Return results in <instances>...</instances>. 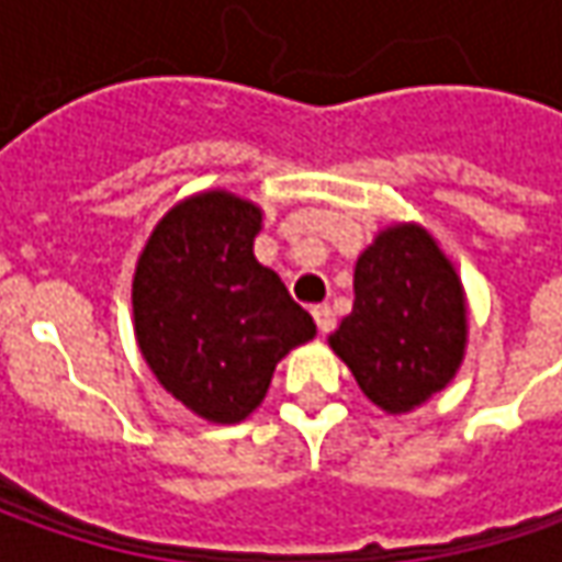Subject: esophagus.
I'll return each mask as SVG.
<instances>
[{
  "mask_svg": "<svg viewBox=\"0 0 562 562\" xmlns=\"http://www.w3.org/2000/svg\"><path fill=\"white\" fill-rule=\"evenodd\" d=\"M313 318H315V325H318V331H322V335H328V331L335 328V313H331V306H328V303L313 306Z\"/></svg>",
  "mask_w": 562,
  "mask_h": 562,
  "instance_id": "obj_1",
  "label": "esophagus"
}]
</instances>
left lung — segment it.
Segmentation results:
<instances>
[{"label": "left lung", "instance_id": "left-lung-1", "mask_svg": "<svg viewBox=\"0 0 562 562\" xmlns=\"http://www.w3.org/2000/svg\"><path fill=\"white\" fill-rule=\"evenodd\" d=\"M469 306L457 266L416 222L378 231L353 271V313L328 335L359 391L387 416L413 413L463 366Z\"/></svg>", "mask_w": 562, "mask_h": 562}]
</instances>
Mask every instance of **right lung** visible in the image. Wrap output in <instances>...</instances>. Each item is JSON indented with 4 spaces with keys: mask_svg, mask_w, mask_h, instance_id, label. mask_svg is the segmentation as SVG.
Returning <instances> with one entry per match:
<instances>
[{
    "mask_svg": "<svg viewBox=\"0 0 562 562\" xmlns=\"http://www.w3.org/2000/svg\"><path fill=\"white\" fill-rule=\"evenodd\" d=\"M259 231V205L203 190L165 212L134 269V335L149 372L215 425L247 419L274 366L315 337L313 315L256 259Z\"/></svg>",
    "mask_w": 562,
    "mask_h": 562,
    "instance_id": "right-lung-1",
    "label": "right lung"
}]
</instances>
